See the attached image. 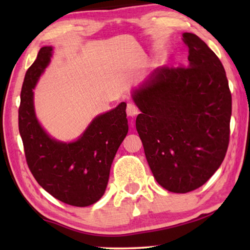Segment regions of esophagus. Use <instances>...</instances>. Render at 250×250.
Returning <instances> with one entry per match:
<instances>
[{"label":"esophagus","instance_id":"obj_1","mask_svg":"<svg viewBox=\"0 0 250 250\" xmlns=\"http://www.w3.org/2000/svg\"><path fill=\"white\" fill-rule=\"evenodd\" d=\"M139 113V108L134 103H128L126 104V115L129 117H135Z\"/></svg>","mask_w":250,"mask_h":250}]
</instances>
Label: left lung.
Masks as SVG:
<instances>
[{
    "label": "left lung",
    "instance_id": "obj_1",
    "mask_svg": "<svg viewBox=\"0 0 250 250\" xmlns=\"http://www.w3.org/2000/svg\"><path fill=\"white\" fill-rule=\"evenodd\" d=\"M188 65L161 67L133 92L135 120L158 183L173 193L201 188L221 167L229 143L231 94L219 58L184 33Z\"/></svg>",
    "mask_w": 250,
    "mask_h": 250
}]
</instances>
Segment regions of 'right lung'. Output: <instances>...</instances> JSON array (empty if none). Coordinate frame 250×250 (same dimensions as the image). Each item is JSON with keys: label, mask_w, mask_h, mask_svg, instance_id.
I'll list each match as a JSON object with an SVG mask.
<instances>
[{"label": "right lung", "mask_w": 250, "mask_h": 250, "mask_svg": "<svg viewBox=\"0 0 250 250\" xmlns=\"http://www.w3.org/2000/svg\"><path fill=\"white\" fill-rule=\"evenodd\" d=\"M52 47H42L25 74L19 108V130L29 171L50 195L68 205L84 207L104 195L110 167L129 126L125 103L100 115L77 141L53 140L35 117L33 88L48 65Z\"/></svg>", "instance_id": "obj_1"}]
</instances>
